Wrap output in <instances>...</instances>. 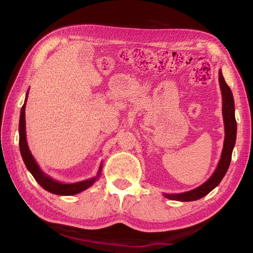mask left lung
<instances>
[{"label":"left lung","instance_id":"1","mask_svg":"<svg viewBox=\"0 0 253 253\" xmlns=\"http://www.w3.org/2000/svg\"><path fill=\"white\" fill-rule=\"evenodd\" d=\"M219 83L222 93V114H223L225 136L223 149H222L217 168L214 170L212 176L201 186L192 191L184 192V193L164 194L165 198L175 201H182V202H188V201H195L203 198V196L209 194L213 188L219 185L229 169L231 157H232V151L235 145V138H237V121H235L234 116V100L232 91H231L229 85L226 84L221 70L219 71Z\"/></svg>","mask_w":253,"mask_h":253}]
</instances>
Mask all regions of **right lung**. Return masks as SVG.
I'll return each instance as SVG.
<instances>
[{
  "instance_id": "right-lung-1",
  "label": "right lung",
  "mask_w": 253,
  "mask_h": 253,
  "mask_svg": "<svg viewBox=\"0 0 253 253\" xmlns=\"http://www.w3.org/2000/svg\"><path fill=\"white\" fill-rule=\"evenodd\" d=\"M28 99V92H27V98H25V101ZM19 146H20V152L21 156L23 158V162L27 169L30 170V173L33 175V177L36 178V181L40 184V185L46 190L50 193L57 194V195H74L78 194L80 192L87 190L88 187H90L93 183L97 181V178L99 177L101 173L102 165H100L99 170H98L97 176L85 179L83 182L78 183H72V184H65L61 182H58L53 179L52 177L48 176V175L42 172L41 169L38 165V163L34 160L32 156L31 152L28 147L27 143V135H25V102L24 105L21 108V115H20V124H19Z\"/></svg>"
}]
</instances>
